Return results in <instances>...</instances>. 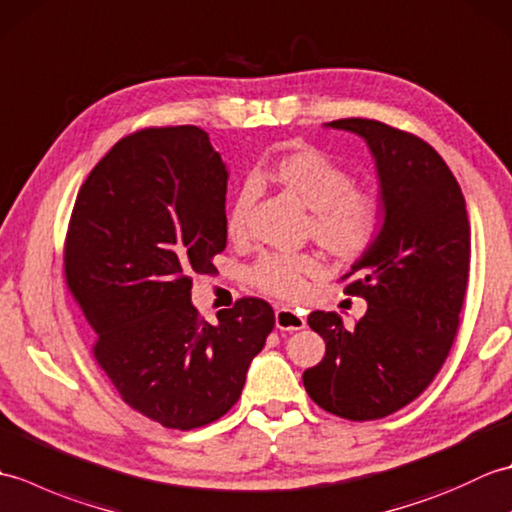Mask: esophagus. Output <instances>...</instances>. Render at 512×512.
<instances>
[{
  "instance_id": "1",
  "label": "esophagus",
  "mask_w": 512,
  "mask_h": 512,
  "mask_svg": "<svg viewBox=\"0 0 512 512\" xmlns=\"http://www.w3.org/2000/svg\"><path fill=\"white\" fill-rule=\"evenodd\" d=\"M275 325H277V330L292 332V330L306 328V319H303L301 312L284 306V308H277V312H275Z\"/></svg>"
}]
</instances>
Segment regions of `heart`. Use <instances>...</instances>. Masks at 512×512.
<instances>
[{"mask_svg":"<svg viewBox=\"0 0 512 512\" xmlns=\"http://www.w3.org/2000/svg\"><path fill=\"white\" fill-rule=\"evenodd\" d=\"M255 180L275 182L310 209L308 233L330 255L350 262L374 244L380 228L378 195L354 187L352 173L323 151L312 147L290 151L270 167L259 169ZM253 202L255 187L246 182L226 215L231 239L246 237ZM319 270V262L310 255H266L250 270V279L268 295L297 299L306 288V277L319 275Z\"/></svg>","mask_w":512,"mask_h":512,"instance_id":"b5f03b06","label":"heart"}]
</instances>
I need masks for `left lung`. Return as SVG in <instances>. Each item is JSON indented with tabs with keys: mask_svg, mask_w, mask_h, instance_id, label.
I'll list each match as a JSON object with an SVG mask.
<instances>
[{
	"mask_svg": "<svg viewBox=\"0 0 512 512\" xmlns=\"http://www.w3.org/2000/svg\"><path fill=\"white\" fill-rule=\"evenodd\" d=\"M365 140L374 158L383 224L345 277L367 312L345 330L336 312H312L325 356L303 372L310 398L347 420H376L418 398L447 361L460 325L471 224L458 180L418 136L369 118L325 123Z\"/></svg>",
	"mask_w": 512,
	"mask_h": 512,
	"instance_id": "obj_1",
	"label": "left lung"
}]
</instances>
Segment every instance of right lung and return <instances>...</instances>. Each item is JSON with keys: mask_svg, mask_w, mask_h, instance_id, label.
Returning a JSON list of instances; mask_svg holds the SVG:
<instances>
[{"mask_svg": "<svg viewBox=\"0 0 512 512\" xmlns=\"http://www.w3.org/2000/svg\"><path fill=\"white\" fill-rule=\"evenodd\" d=\"M226 182L204 129H143L90 171L65 237V279L99 336L96 363L129 407L169 429L222 418L275 325L257 297L217 325L191 303V275L226 248Z\"/></svg>", "mask_w": 512, "mask_h": 512, "instance_id": "right-lung-1", "label": "right lung"}]
</instances>
